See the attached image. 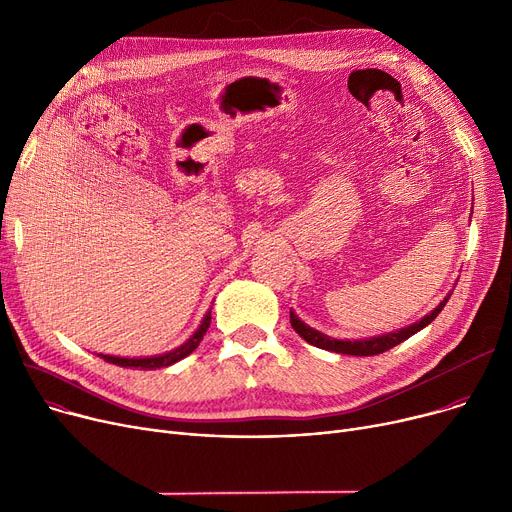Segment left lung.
Returning <instances> with one entry per match:
<instances>
[{
    "instance_id": "obj_1",
    "label": "left lung",
    "mask_w": 512,
    "mask_h": 512,
    "mask_svg": "<svg viewBox=\"0 0 512 512\" xmlns=\"http://www.w3.org/2000/svg\"><path fill=\"white\" fill-rule=\"evenodd\" d=\"M450 294H446L444 301H440V305L429 311L427 315H423L415 324L407 326V328H400L382 336H371V338H359V340H340V338H332L324 332H319L311 326H307L305 321L290 309V326L294 328L303 340H307L309 344L317 346V348H324V351H332V353H340V355H355V357H371V355H380L390 351L392 346L405 342L407 338H411L413 334L421 332L425 326L432 324V321L438 317V313L444 309V305L448 303Z\"/></svg>"
}]
</instances>
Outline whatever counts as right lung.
<instances>
[{
    "instance_id": "add662e5",
    "label": "right lung",
    "mask_w": 512,
    "mask_h": 512,
    "mask_svg": "<svg viewBox=\"0 0 512 512\" xmlns=\"http://www.w3.org/2000/svg\"><path fill=\"white\" fill-rule=\"evenodd\" d=\"M211 324V309L205 313V317L201 319L199 328L193 332V336L188 338L184 344L176 346L174 351L168 353H161V355H151V357H112V355H99L103 361L107 363H114L120 367H134V369H143V371H151V369H161V367H170L174 363H178L180 359L191 355L195 348L199 346V342L203 340L207 328Z\"/></svg>"
}]
</instances>
